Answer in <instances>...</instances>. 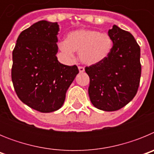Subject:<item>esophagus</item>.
<instances>
[{
    "label": "esophagus",
    "instance_id": "34e87169",
    "mask_svg": "<svg viewBox=\"0 0 154 154\" xmlns=\"http://www.w3.org/2000/svg\"><path fill=\"white\" fill-rule=\"evenodd\" d=\"M79 72H83L85 71V68L82 66H79Z\"/></svg>",
    "mask_w": 154,
    "mask_h": 154
}]
</instances>
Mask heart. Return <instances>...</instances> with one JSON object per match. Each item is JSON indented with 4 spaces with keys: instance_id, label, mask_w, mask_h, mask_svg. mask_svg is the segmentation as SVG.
I'll return each instance as SVG.
<instances>
[{
    "instance_id": "b5f03b06",
    "label": "heart",
    "mask_w": 154,
    "mask_h": 154,
    "mask_svg": "<svg viewBox=\"0 0 154 154\" xmlns=\"http://www.w3.org/2000/svg\"><path fill=\"white\" fill-rule=\"evenodd\" d=\"M113 46L112 37L96 30L81 29L68 35L58 47L65 56L73 60L74 52L78 51L82 62L88 65H96L104 61L110 54Z\"/></svg>"
}]
</instances>
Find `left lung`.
Masks as SVG:
<instances>
[{"instance_id":"8db88e82","label":"left lung","mask_w":154,"mask_h":154,"mask_svg":"<svg viewBox=\"0 0 154 154\" xmlns=\"http://www.w3.org/2000/svg\"><path fill=\"white\" fill-rule=\"evenodd\" d=\"M108 34L112 49L104 61L85 67L91 103L111 112L123 108L137 94L141 75L140 48L133 35L113 25Z\"/></svg>"}]
</instances>
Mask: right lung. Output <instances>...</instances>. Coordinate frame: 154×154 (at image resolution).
<instances>
[{
	"label": "right lung",
	"mask_w": 154,
	"mask_h": 154,
	"mask_svg": "<svg viewBox=\"0 0 154 154\" xmlns=\"http://www.w3.org/2000/svg\"><path fill=\"white\" fill-rule=\"evenodd\" d=\"M57 22L40 21L24 30L12 52L11 79L22 103L41 112L62 106L65 93L79 73L76 65L58 61Z\"/></svg>",
	"instance_id": "obj_1"
}]
</instances>
